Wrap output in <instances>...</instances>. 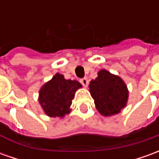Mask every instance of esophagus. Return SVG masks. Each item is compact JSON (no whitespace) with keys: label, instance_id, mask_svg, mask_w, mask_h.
I'll use <instances>...</instances> for the list:
<instances>
[{"label":"esophagus","instance_id":"obj_1","mask_svg":"<svg viewBox=\"0 0 159 159\" xmlns=\"http://www.w3.org/2000/svg\"><path fill=\"white\" fill-rule=\"evenodd\" d=\"M80 83L83 84V86L87 87L88 86V84H89V80L87 77H84V78H82V79H80Z\"/></svg>","mask_w":159,"mask_h":159}]
</instances>
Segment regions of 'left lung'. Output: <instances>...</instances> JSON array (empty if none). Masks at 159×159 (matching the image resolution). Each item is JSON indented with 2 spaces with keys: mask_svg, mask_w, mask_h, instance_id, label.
Segmentation results:
<instances>
[{
  "mask_svg": "<svg viewBox=\"0 0 159 159\" xmlns=\"http://www.w3.org/2000/svg\"><path fill=\"white\" fill-rule=\"evenodd\" d=\"M91 96L94 100L97 110L103 116H111L121 111L126 106L129 92L119 76L101 70L89 84Z\"/></svg>",
  "mask_w": 159,
  "mask_h": 159,
  "instance_id": "1",
  "label": "left lung"
}]
</instances>
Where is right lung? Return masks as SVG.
I'll use <instances>...</instances> for the list:
<instances>
[{
	"mask_svg": "<svg viewBox=\"0 0 159 159\" xmlns=\"http://www.w3.org/2000/svg\"><path fill=\"white\" fill-rule=\"evenodd\" d=\"M81 87L77 81L66 80L63 75L57 73L39 92L40 104L45 113L53 117H63L69 113L75 92Z\"/></svg>",
	"mask_w": 159,
	"mask_h": 159,
	"instance_id": "obj_1",
	"label": "right lung"
}]
</instances>
